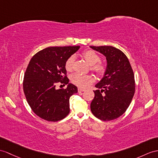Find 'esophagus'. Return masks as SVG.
<instances>
[{
    "mask_svg": "<svg viewBox=\"0 0 158 158\" xmlns=\"http://www.w3.org/2000/svg\"><path fill=\"white\" fill-rule=\"evenodd\" d=\"M84 90H85V89H84V88H78V92H84Z\"/></svg>",
    "mask_w": 158,
    "mask_h": 158,
    "instance_id": "esophagus-1",
    "label": "esophagus"
}]
</instances>
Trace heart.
Here are the masks:
<instances>
[{
	"instance_id": "1",
	"label": "heart",
	"mask_w": 158,
	"mask_h": 158,
	"mask_svg": "<svg viewBox=\"0 0 158 158\" xmlns=\"http://www.w3.org/2000/svg\"><path fill=\"white\" fill-rule=\"evenodd\" d=\"M83 58L90 66V70L98 75H102L106 71L105 64L99 62L100 57L97 53L92 50H86L82 53ZM74 57L72 56L66 60L65 63V69L67 72H70L73 70L74 67ZM93 76L90 75H82L80 74H73L71 77L72 82L77 86L81 88H86L94 82Z\"/></svg>"
}]
</instances>
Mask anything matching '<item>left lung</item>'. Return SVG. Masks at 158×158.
Masks as SVG:
<instances>
[{
  "mask_svg": "<svg viewBox=\"0 0 158 158\" xmlns=\"http://www.w3.org/2000/svg\"><path fill=\"white\" fill-rule=\"evenodd\" d=\"M90 47L105 56L107 61L105 75L95 85L98 90H94L90 110L102 121L113 120L125 112L132 101L135 90L133 71L120 49L113 46Z\"/></svg>",
  "mask_w": 158,
  "mask_h": 158,
  "instance_id": "obj_1",
  "label": "left lung"
}]
</instances>
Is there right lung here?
<instances>
[{"instance_id":"right-lung-1","label":"right lung","mask_w":158,"mask_h":158,"mask_svg":"<svg viewBox=\"0 0 158 158\" xmlns=\"http://www.w3.org/2000/svg\"><path fill=\"white\" fill-rule=\"evenodd\" d=\"M80 46L49 47L31 59L23 79V91L31 109L38 117L56 122L70 113L69 100L78 88L66 76L65 63ZM57 83L68 84L66 89H57Z\"/></svg>"}]
</instances>
